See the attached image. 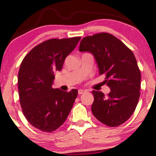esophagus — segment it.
I'll list each match as a JSON object with an SVG mask.
<instances>
[{
    "instance_id": "34e87169",
    "label": "esophagus",
    "mask_w": 156,
    "mask_h": 156,
    "mask_svg": "<svg viewBox=\"0 0 156 156\" xmlns=\"http://www.w3.org/2000/svg\"><path fill=\"white\" fill-rule=\"evenodd\" d=\"M86 92V90H82V89H80V90H78V94H79V95L83 94V93H84Z\"/></svg>"
}]
</instances>
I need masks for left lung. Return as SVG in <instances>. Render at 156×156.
Wrapping results in <instances>:
<instances>
[{
  "mask_svg": "<svg viewBox=\"0 0 156 156\" xmlns=\"http://www.w3.org/2000/svg\"><path fill=\"white\" fill-rule=\"evenodd\" d=\"M79 51L94 56L99 74L105 75V82L111 88L107 96L101 91H92L93 114L110 127L125 123L133 113L140 97L141 76L134 54L122 41L107 33L85 37Z\"/></svg>",
  "mask_w": 156,
  "mask_h": 156,
  "instance_id": "8db88e82",
  "label": "left lung"
}]
</instances>
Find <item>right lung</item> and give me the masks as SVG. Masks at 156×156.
<instances>
[{
	"instance_id": "1",
	"label": "right lung",
	"mask_w": 156,
	"mask_h": 156,
	"mask_svg": "<svg viewBox=\"0 0 156 156\" xmlns=\"http://www.w3.org/2000/svg\"><path fill=\"white\" fill-rule=\"evenodd\" d=\"M80 37L50 39L33 48L20 64L18 92L23 113L37 129L51 133L63 125L71 111L78 90L53 88L54 73L60 71L64 61Z\"/></svg>"
}]
</instances>
